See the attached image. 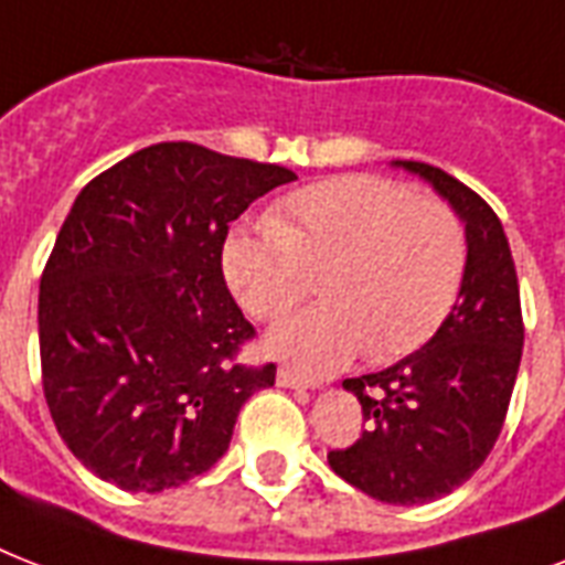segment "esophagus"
I'll use <instances>...</instances> for the list:
<instances>
[{
	"mask_svg": "<svg viewBox=\"0 0 565 565\" xmlns=\"http://www.w3.org/2000/svg\"><path fill=\"white\" fill-rule=\"evenodd\" d=\"M278 386H290V390H308V386H317L313 381H308V377H301L299 372H292V370H278Z\"/></svg>",
	"mask_w": 565,
	"mask_h": 565,
	"instance_id": "34e87169",
	"label": "esophagus"
}]
</instances>
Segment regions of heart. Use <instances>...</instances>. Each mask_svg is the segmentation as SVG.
Segmentation results:
<instances>
[{
    "instance_id": "1",
    "label": "heart",
    "mask_w": 565,
    "mask_h": 565,
    "mask_svg": "<svg viewBox=\"0 0 565 565\" xmlns=\"http://www.w3.org/2000/svg\"><path fill=\"white\" fill-rule=\"evenodd\" d=\"M225 281L248 317L281 319L322 278L326 308L269 331L266 349L326 375L370 349L416 352L455 308L466 269L460 222L395 181L343 175L290 195L257 234L228 239Z\"/></svg>"
}]
</instances>
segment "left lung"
Here are the masks:
<instances>
[{
  "label": "left lung",
  "instance_id": "8db88e82",
  "mask_svg": "<svg viewBox=\"0 0 565 565\" xmlns=\"http://www.w3.org/2000/svg\"><path fill=\"white\" fill-rule=\"evenodd\" d=\"M446 199L466 225L460 292L437 334L393 366L343 386L358 395L361 439L328 451L343 481L384 504H428L469 481L495 446L516 384L525 326L501 220L448 172L395 161Z\"/></svg>",
  "mask_w": 565,
  "mask_h": 565
}]
</instances>
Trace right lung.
Returning a JSON list of instances; mask_svg holds the SVG:
<instances>
[{"label":"right lung","instance_id":"1","mask_svg":"<svg viewBox=\"0 0 565 565\" xmlns=\"http://www.w3.org/2000/svg\"><path fill=\"white\" fill-rule=\"evenodd\" d=\"M296 172L195 143H154L87 184L40 278L43 395L96 478L161 492L228 451L239 407L275 384L243 366L255 328L222 246L248 204Z\"/></svg>","mask_w":565,"mask_h":565}]
</instances>
